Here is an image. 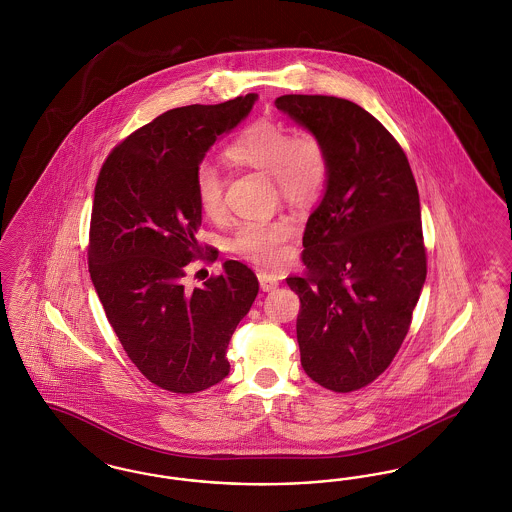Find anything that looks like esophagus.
<instances>
[{
  "instance_id": "1",
  "label": "esophagus",
  "mask_w": 512,
  "mask_h": 512,
  "mask_svg": "<svg viewBox=\"0 0 512 512\" xmlns=\"http://www.w3.org/2000/svg\"><path fill=\"white\" fill-rule=\"evenodd\" d=\"M259 284H261L263 292H272L280 286V278L274 274H268V272H259Z\"/></svg>"
}]
</instances>
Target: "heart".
Instances as JSON below:
<instances>
[{"mask_svg":"<svg viewBox=\"0 0 512 512\" xmlns=\"http://www.w3.org/2000/svg\"><path fill=\"white\" fill-rule=\"evenodd\" d=\"M224 159L234 167L267 172L280 197L297 209L313 205L322 194L330 159L326 146L313 132H295L282 122L261 121L247 124L224 149ZM195 195L201 211L209 219L224 213V180L217 167L201 163L194 176ZM292 236L288 220L245 222L232 249L257 265H276L282 257V245Z\"/></svg>","mask_w":512,"mask_h":512,"instance_id":"b5f03b06","label":"heart"}]
</instances>
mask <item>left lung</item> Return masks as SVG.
Here are the masks:
<instances>
[{
  "mask_svg": "<svg viewBox=\"0 0 512 512\" xmlns=\"http://www.w3.org/2000/svg\"><path fill=\"white\" fill-rule=\"evenodd\" d=\"M276 107L330 159L303 234L307 270L286 280L301 301V366L326 390H359L390 366L426 280L416 182L405 151L357 103L290 94Z\"/></svg>",
  "mask_w": 512,
  "mask_h": 512,
  "instance_id": "obj_1",
  "label": "left lung"
}]
</instances>
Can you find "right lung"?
Returning a JSON list of instances; mask_svg holds the SVG:
<instances>
[{
  "label": "right lung",
  "instance_id": "obj_1",
  "mask_svg": "<svg viewBox=\"0 0 512 512\" xmlns=\"http://www.w3.org/2000/svg\"><path fill=\"white\" fill-rule=\"evenodd\" d=\"M257 98L171 109L115 147L99 172L90 276L126 355L163 390L197 393L228 376V343L259 293L257 276L238 261L184 288L186 267L203 253L195 171Z\"/></svg>",
  "mask_w": 512,
  "mask_h": 512
}]
</instances>
